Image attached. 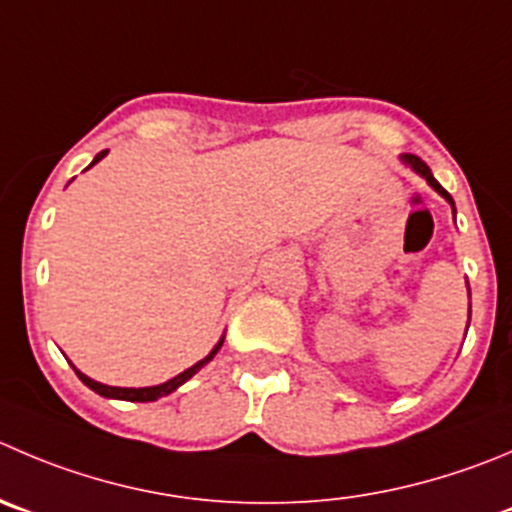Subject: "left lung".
<instances>
[{"mask_svg": "<svg viewBox=\"0 0 512 512\" xmlns=\"http://www.w3.org/2000/svg\"><path fill=\"white\" fill-rule=\"evenodd\" d=\"M399 160H402V163H405V165H410V168L415 170L417 175H422V178H425L427 183H430V186L435 188V191L440 193V196L445 198L447 203H450V206H452V211H455V201H452V196H450V193H447L445 188H442L440 183H437V180H435V175H432V170L427 168V163H425V160H422V158H417V155H412V153H402V155H399Z\"/></svg>", "mask_w": 512, "mask_h": 512, "instance_id": "obj_1", "label": "left lung"}]
</instances>
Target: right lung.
Returning a JSON list of instances; mask_svg holds the SVG:
<instances>
[{"label": "right lung", "instance_id": "right-lung-1", "mask_svg": "<svg viewBox=\"0 0 512 512\" xmlns=\"http://www.w3.org/2000/svg\"><path fill=\"white\" fill-rule=\"evenodd\" d=\"M105 155H107V150H102V153H97L95 160H92L90 165H95L97 160H102V158H105ZM221 344H223V337H221V342H218L216 347L211 349V354H208V357H203L201 362H196V364H193V367H188L186 372H180L178 377L168 379V382H163V384H155V387H138V389H135V387H110V384L95 382V379H90V377H87V374H82L80 369H75V374L82 379V382L87 384V387L92 389V392L100 394V397H107V399H128V402H155V399H160V397H165V394L175 392V389H178L183 382H188V379H191L193 374L198 372V369L206 367V364L211 362L213 357H216V352H218V349H221Z\"/></svg>", "mask_w": 512, "mask_h": 512}]
</instances>
